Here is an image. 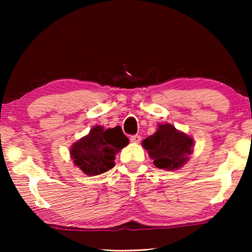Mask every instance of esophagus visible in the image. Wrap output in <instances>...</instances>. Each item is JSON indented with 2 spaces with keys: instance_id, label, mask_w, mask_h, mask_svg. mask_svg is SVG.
Instances as JSON below:
<instances>
[{
  "instance_id": "34e87169",
  "label": "esophagus",
  "mask_w": 252,
  "mask_h": 252,
  "mask_svg": "<svg viewBox=\"0 0 252 252\" xmlns=\"http://www.w3.org/2000/svg\"><path fill=\"white\" fill-rule=\"evenodd\" d=\"M130 140H131V142H133V143H139L140 141H141V136H140L139 134H134V135H131V138H130Z\"/></svg>"
}]
</instances>
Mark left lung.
Segmentation results:
<instances>
[{"label": "left lung", "instance_id": "left-lung-1", "mask_svg": "<svg viewBox=\"0 0 252 252\" xmlns=\"http://www.w3.org/2000/svg\"><path fill=\"white\" fill-rule=\"evenodd\" d=\"M157 131L142 141V146L159 169L177 170L189 160L193 139L169 123L158 126Z\"/></svg>", "mask_w": 252, "mask_h": 252}]
</instances>
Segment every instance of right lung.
<instances>
[{"instance_id": "1", "label": "right lung", "mask_w": 252, "mask_h": 252, "mask_svg": "<svg viewBox=\"0 0 252 252\" xmlns=\"http://www.w3.org/2000/svg\"><path fill=\"white\" fill-rule=\"evenodd\" d=\"M129 144L120 126L104 129L93 126L88 135L71 147V158L88 176H99L114 167L116 155Z\"/></svg>"}]
</instances>
